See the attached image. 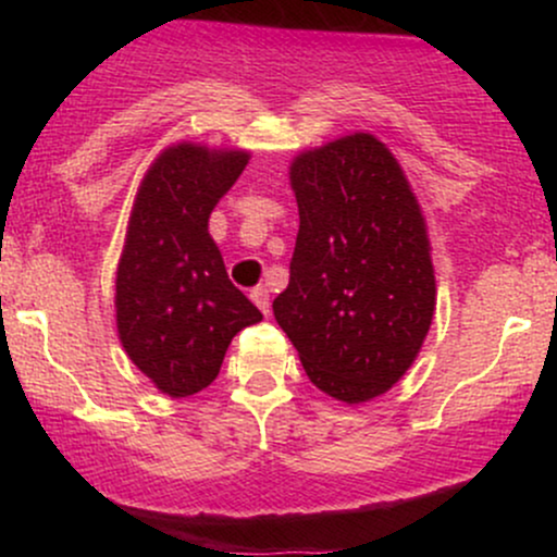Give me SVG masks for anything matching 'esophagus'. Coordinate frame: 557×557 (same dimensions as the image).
<instances>
[{"label": "esophagus", "mask_w": 557, "mask_h": 557, "mask_svg": "<svg viewBox=\"0 0 557 557\" xmlns=\"http://www.w3.org/2000/svg\"><path fill=\"white\" fill-rule=\"evenodd\" d=\"M251 300L259 306L261 314H270V290H267L264 285L253 287V290H251Z\"/></svg>", "instance_id": "esophagus-1"}]
</instances>
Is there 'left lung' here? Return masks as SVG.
Segmentation results:
<instances>
[{
  "mask_svg": "<svg viewBox=\"0 0 557 557\" xmlns=\"http://www.w3.org/2000/svg\"><path fill=\"white\" fill-rule=\"evenodd\" d=\"M298 238L272 311L314 385L359 406L417 361L437 285L426 220L393 151L350 133L290 162Z\"/></svg>",
  "mask_w": 557,
  "mask_h": 557,
  "instance_id": "obj_1",
  "label": "left lung"
}]
</instances>
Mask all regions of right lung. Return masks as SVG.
Instances as JSON below:
<instances>
[{
    "label": "right lung",
    "instance_id": "obj_1",
    "mask_svg": "<svg viewBox=\"0 0 557 557\" xmlns=\"http://www.w3.org/2000/svg\"><path fill=\"white\" fill-rule=\"evenodd\" d=\"M251 151L181 140L146 170L114 277V319L127 359L170 398L220 374L227 345L261 311L227 280L209 214Z\"/></svg>",
    "mask_w": 557,
    "mask_h": 557
}]
</instances>
